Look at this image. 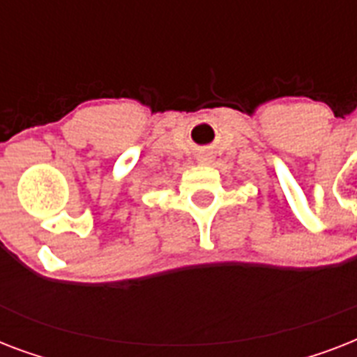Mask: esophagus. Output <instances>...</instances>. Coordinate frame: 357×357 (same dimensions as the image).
Returning <instances> with one entry per match:
<instances>
[{
	"label": "esophagus",
	"mask_w": 357,
	"mask_h": 357,
	"mask_svg": "<svg viewBox=\"0 0 357 357\" xmlns=\"http://www.w3.org/2000/svg\"><path fill=\"white\" fill-rule=\"evenodd\" d=\"M200 159H202V161H207V159H209V157L206 155V157H200Z\"/></svg>",
	"instance_id": "esophagus-1"
}]
</instances>
